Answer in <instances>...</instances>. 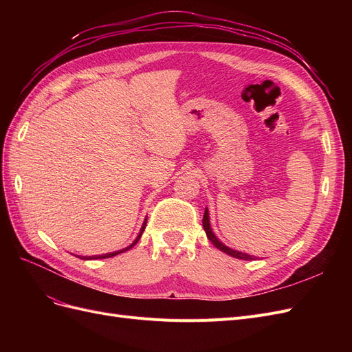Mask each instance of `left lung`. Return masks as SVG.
I'll return each mask as SVG.
<instances>
[{"label": "left lung", "instance_id": "left-lung-1", "mask_svg": "<svg viewBox=\"0 0 352 352\" xmlns=\"http://www.w3.org/2000/svg\"><path fill=\"white\" fill-rule=\"evenodd\" d=\"M202 226H204V230H206V233H207V238L210 239V242H211L212 245H214L216 248H219L220 251H223L225 254L230 255V257H235V258H238V260H247V261H251V260H254V258H255L254 255H250V254H247V252H241V251H238V250L229 248L228 245L223 243V242H221V241L214 235V232H212L211 225H210L208 208H206V211H204V217H202Z\"/></svg>", "mask_w": 352, "mask_h": 352}]
</instances>
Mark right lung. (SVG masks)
Wrapping results in <instances>:
<instances>
[{"label":"right lung","mask_w":352,"mask_h":352,"mask_svg":"<svg viewBox=\"0 0 352 352\" xmlns=\"http://www.w3.org/2000/svg\"><path fill=\"white\" fill-rule=\"evenodd\" d=\"M145 226H146V217H145V220H144V223H142V226H141V230H140V233H138V236L135 238V241L129 245V247H126V248H123V250H119V251H114V252H109V254H102V255H87V257H80L79 258H82V260H98V258H109V257H114V255H117V254H122V252H124V251H127V250H131V248H133L135 245H136V242L141 239V236H142V233H144V230H145Z\"/></svg>","instance_id":"1"}]
</instances>
